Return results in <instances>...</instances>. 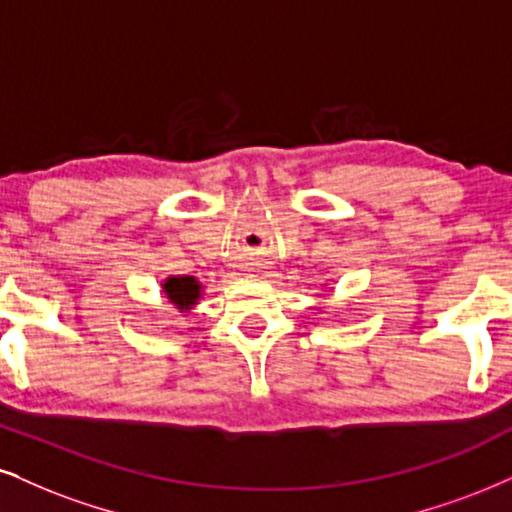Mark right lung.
Listing matches in <instances>:
<instances>
[{"label": "right lung", "instance_id": "add662e5", "mask_svg": "<svg viewBox=\"0 0 512 512\" xmlns=\"http://www.w3.org/2000/svg\"><path fill=\"white\" fill-rule=\"evenodd\" d=\"M161 292L170 306L178 308L180 313H189L201 301L204 285L192 275H168L161 280Z\"/></svg>", "mask_w": 512, "mask_h": 512}]
</instances>
